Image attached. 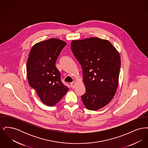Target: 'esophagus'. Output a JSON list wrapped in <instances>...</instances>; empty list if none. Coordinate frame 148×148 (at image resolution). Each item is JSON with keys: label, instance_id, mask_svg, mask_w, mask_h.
Listing matches in <instances>:
<instances>
[{"label": "esophagus", "instance_id": "34e87169", "mask_svg": "<svg viewBox=\"0 0 148 148\" xmlns=\"http://www.w3.org/2000/svg\"><path fill=\"white\" fill-rule=\"evenodd\" d=\"M75 85H76V83L74 82H72L71 84V88L72 89H74V88H75Z\"/></svg>", "mask_w": 148, "mask_h": 148}]
</instances>
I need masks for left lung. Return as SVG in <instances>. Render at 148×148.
<instances>
[{
	"mask_svg": "<svg viewBox=\"0 0 148 148\" xmlns=\"http://www.w3.org/2000/svg\"><path fill=\"white\" fill-rule=\"evenodd\" d=\"M71 49L82 66L86 92L81 97L85 106L97 110L115 95L119 82L120 56L107 40L90 38L73 40Z\"/></svg>",
	"mask_w": 148,
	"mask_h": 148,
	"instance_id": "obj_1",
	"label": "left lung"
}]
</instances>
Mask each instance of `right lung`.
<instances>
[{
  "mask_svg": "<svg viewBox=\"0 0 148 148\" xmlns=\"http://www.w3.org/2000/svg\"><path fill=\"white\" fill-rule=\"evenodd\" d=\"M66 45L63 40L51 38L35 44L30 51L27 64L29 84L47 106H55L69 89L62 82L55 65Z\"/></svg>",
  "mask_w": 148,
  "mask_h": 148,
  "instance_id": "obj_1",
  "label": "right lung"
}]
</instances>
